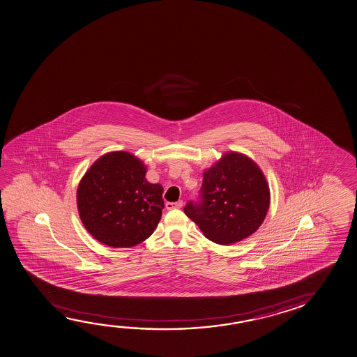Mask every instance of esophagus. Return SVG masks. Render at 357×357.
<instances>
[{
    "instance_id": "esophagus-1",
    "label": "esophagus",
    "mask_w": 357,
    "mask_h": 357,
    "mask_svg": "<svg viewBox=\"0 0 357 357\" xmlns=\"http://www.w3.org/2000/svg\"><path fill=\"white\" fill-rule=\"evenodd\" d=\"M181 206H183V202H181V200L176 202V203L165 204V208H167V210H172V208H181Z\"/></svg>"
}]
</instances>
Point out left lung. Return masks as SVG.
<instances>
[{
  "mask_svg": "<svg viewBox=\"0 0 357 357\" xmlns=\"http://www.w3.org/2000/svg\"><path fill=\"white\" fill-rule=\"evenodd\" d=\"M268 206L264 173L252 159L231 152L204 173L198 200H190L184 213L210 241L229 245L252 235Z\"/></svg>",
  "mask_w": 357,
  "mask_h": 357,
  "instance_id": "8db88e82",
  "label": "left lung"
}]
</instances>
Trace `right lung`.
Segmentation results:
<instances>
[{
    "label": "right lung",
    "instance_id": "obj_1",
    "mask_svg": "<svg viewBox=\"0 0 357 357\" xmlns=\"http://www.w3.org/2000/svg\"><path fill=\"white\" fill-rule=\"evenodd\" d=\"M146 167L127 152L100 157L77 188L85 229L110 247H132L153 234L162 216L163 188L146 181Z\"/></svg>",
    "mask_w": 357,
    "mask_h": 357
}]
</instances>
